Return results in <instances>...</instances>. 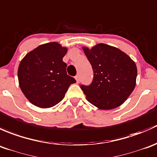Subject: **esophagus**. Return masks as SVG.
Masks as SVG:
<instances>
[{
	"instance_id": "esophagus-1",
	"label": "esophagus",
	"mask_w": 157,
	"mask_h": 157,
	"mask_svg": "<svg viewBox=\"0 0 157 157\" xmlns=\"http://www.w3.org/2000/svg\"><path fill=\"white\" fill-rule=\"evenodd\" d=\"M75 80H76V82L77 83H79V82H80V78H79V75H76V76L75 77Z\"/></svg>"
}]
</instances>
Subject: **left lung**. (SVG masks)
<instances>
[{
	"mask_svg": "<svg viewBox=\"0 0 157 157\" xmlns=\"http://www.w3.org/2000/svg\"><path fill=\"white\" fill-rule=\"evenodd\" d=\"M91 64L94 78L88 86L81 85L88 102L100 109L118 107L128 99L136 85L137 67L121 50L105 44L83 47Z\"/></svg>",
	"mask_w": 157,
	"mask_h": 157,
	"instance_id": "1",
	"label": "left lung"
}]
</instances>
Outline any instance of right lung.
<instances>
[{
  "instance_id": "obj_1",
  "label": "right lung",
  "mask_w": 157,
  "mask_h": 157,
  "mask_svg": "<svg viewBox=\"0 0 157 157\" xmlns=\"http://www.w3.org/2000/svg\"><path fill=\"white\" fill-rule=\"evenodd\" d=\"M67 48L57 42L39 45L28 53L18 68L19 85L25 98L40 108L60 102L71 84L76 82L67 73L63 57Z\"/></svg>"
}]
</instances>
